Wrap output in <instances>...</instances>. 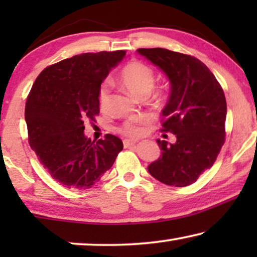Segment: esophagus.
<instances>
[{
    "instance_id": "34e87169",
    "label": "esophagus",
    "mask_w": 257,
    "mask_h": 257,
    "mask_svg": "<svg viewBox=\"0 0 257 257\" xmlns=\"http://www.w3.org/2000/svg\"><path fill=\"white\" fill-rule=\"evenodd\" d=\"M137 145L136 142H133V140H124V147L125 149H131V147H135Z\"/></svg>"
}]
</instances>
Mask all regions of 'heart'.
I'll use <instances>...</instances> for the list:
<instances>
[{"label": "heart", "instance_id": "obj_1", "mask_svg": "<svg viewBox=\"0 0 257 257\" xmlns=\"http://www.w3.org/2000/svg\"><path fill=\"white\" fill-rule=\"evenodd\" d=\"M119 80L121 85L132 93L133 96L139 97L142 94L150 93L154 85L156 75H154L153 69L145 63L133 61L126 64L119 75ZM108 99V85L106 83L101 84L98 92V103L99 106L103 108L107 103ZM120 132L128 137H138L142 135V128L135 122L127 121L121 126Z\"/></svg>", "mask_w": 257, "mask_h": 257}]
</instances>
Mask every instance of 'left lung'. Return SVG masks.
<instances>
[{"label": "left lung", "instance_id": "obj_1", "mask_svg": "<svg viewBox=\"0 0 257 257\" xmlns=\"http://www.w3.org/2000/svg\"><path fill=\"white\" fill-rule=\"evenodd\" d=\"M137 51L170 80L161 131L177 137L174 144L157 139L161 156L147 170L165 185L185 187L213 166L223 145L226 97L215 76L198 58L161 48Z\"/></svg>", "mask_w": 257, "mask_h": 257}]
</instances>
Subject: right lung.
Returning a JSON list of instances; mask_svg holds the SVG:
<instances>
[{"mask_svg":"<svg viewBox=\"0 0 257 257\" xmlns=\"http://www.w3.org/2000/svg\"><path fill=\"white\" fill-rule=\"evenodd\" d=\"M124 57V50L76 55L45 68L31 87L24 113L30 147L65 187L91 188L122 150L112 135L91 142L84 121L99 113L100 84Z\"/></svg>","mask_w":257,"mask_h":257,"instance_id":"obj_1","label":"right lung"}]
</instances>
